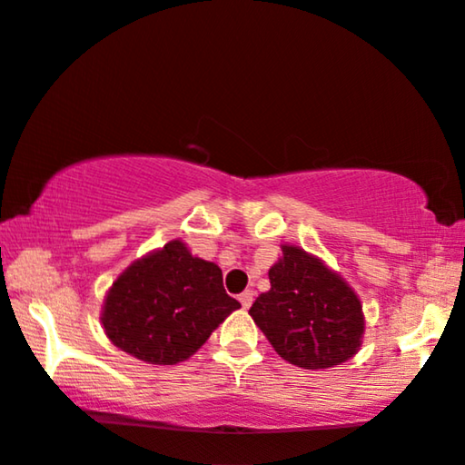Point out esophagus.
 Masks as SVG:
<instances>
[{
  "instance_id": "1",
  "label": "esophagus",
  "mask_w": 465,
  "mask_h": 465,
  "mask_svg": "<svg viewBox=\"0 0 465 465\" xmlns=\"http://www.w3.org/2000/svg\"><path fill=\"white\" fill-rule=\"evenodd\" d=\"M238 300L240 304H242V308H251L252 300H255V293H252V291H242V293L238 295Z\"/></svg>"
}]
</instances>
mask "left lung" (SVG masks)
<instances>
[{
	"instance_id": "8db88e82",
	"label": "left lung",
	"mask_w": 465,
	"mask_h": 465,
	"mask_svg": "<svg viewBox=\"0 0 465 465\" xmlns=\"http://www.w3.org/2000/svg\"><path fill=\"white\" fill-rule=\"evenodd\" d=\"M268 276L272 287L249 314L278 355L306 370L340 366L355 355L366 325L361 302L336 272L297 246H282Z\"/></svg>"
}]
</instances>
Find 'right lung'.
I'll return each instance as SVG.
<instances>
[{
  "label": "right lung",
  "instance_id": "add662e5",
  "mask_svg": "<svg viewBox=\"0 0 465 465\" xmlns=\"http://www.w3.org/2000/svg\"><path fill=\"white\" fill-rule=\"evenodd\" d=\"M240 308L223 289L219 265L193 257L181 240L129 265L113 282L102 323L121 351L174 366Z\"/></svg>",
  "mask_w": 465,
  "mask_h": 465
}]
</instances>
